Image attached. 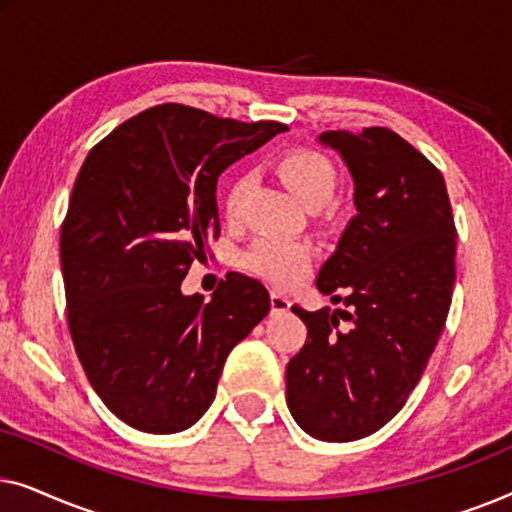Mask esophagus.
Masks as SVG:
<instances>
[{
	"label": "esophagus",
	"mask_w": 512,
	"mask_h": 512,
	"mask_svg": "<svg viewBox=\"0 0 512 512\" xmlns=\"http://www.w3.org/2000/svg\"><path fill=\"white\" fill-rule=\"evenodd\" d=\"M270 307H272V314H284V312H289L291 300L282 296L279 291H272L270 293Z\"/></svg>",
	"instance_id": "1"
}]
</instances>
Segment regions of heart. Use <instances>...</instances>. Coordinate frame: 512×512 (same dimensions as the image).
<instances>
[{
	"label": "heart",
	"instance_id": "heart-1",
	"mask_svg": "<svg viewBox=\"0 0 512 512\" xmlns=\"http://www.w3.org/2000/svg\"><path fill=\"white\" fill-rule=\"evenodd\" d=\"M286 186L296 193V198L305 207L319 209L335 195L338 188V172L324 153L298 149L286 153L277 165ZM251 174H240L228 186L223 198V212L228 219H237L242 214L244 202L251 191ZM242 268L251 275L265 279L277 286H293L307 275L312 265V247L298 240H282V237H258L240 258Z\"/></svg>",
	"mask_w": 512,
	"mask_h": 512
}]
</instances>
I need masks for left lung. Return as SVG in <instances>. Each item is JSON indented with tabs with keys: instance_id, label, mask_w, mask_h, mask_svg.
I'll return each mask as SVG.
<instances>
[{
	"instance_id": "obj_1",
	"label": "left lung",
	"mask_w": 512,
	"mask_h": 512,
	"mask_svg": "<svg viewBox=\"0 0 512 512\" xmlns=\"http://www.w3.org/2000/svg\"><path fill=\"white\" fill-rule=\"evenodd\" d=\"M319 142L354 179L356 216L317 277L347 310L291 307L307 340L286 366V405L312 438L347 443L382 429L422 377L450 312L457 228L443 174L396 132Z\"/></svg>"
}]
</instances>
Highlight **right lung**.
<instances>
[{
  "label": "right lung",
  "instance_id": "1",
  "mask_svg": "<svg viewBox=\"0 0 512 512\" xmlns=\"http://www.w3.org/2000/svg\"><path fill=\"white\" fill-rule=\"evenodd\" d=\"M284 130L158 104L81 165L60 233L69 333L97 396L132 429L198 422L230 349L270 312L265 286L240 272L209 303L181 282L219 237L221 172Z\"/></svg>",
  "mask_w": 512,
  "mask_h": 512
}]
</instances>
